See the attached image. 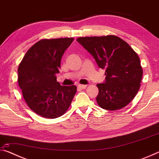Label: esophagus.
<instances>
[{
  "label": "esophagus",
  "mask_w": 159,
  "mask_h": 159,
  "mask_svg": "<svg viewBox=\"0 0 159 159\" xmlns=\"http://www.w3.org/2000/svg\"><path fill=\"white\" fill-rule=\"evenodd\" d=\"M86 87H87V85H78V88L79 89H85V88H86Z\"/></svg>",
  "instance_id": "34e87169"
}]
</instances>
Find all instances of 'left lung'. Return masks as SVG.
I'll use <instances>...</instances> for the list:
<instances>
[{
	"label": "left lung",
	"mask_w": 159,
	"mask_h": 159,
	"mask_svg": "<svg viewBox=\"0 0 159 159\" xmlns=\"http://www.w3.org/2000/svg\"><path fill=\"white\" fill-rule=\"evenodd\" d=\"M76 41L93 55L99 68L105 69V81L97 84L98 105L110 111L127 106L138 93L143 74L138 54L114 35L80 37Z\"/></svg>",
	"instance_id": "obj_1"
}]
</instances>
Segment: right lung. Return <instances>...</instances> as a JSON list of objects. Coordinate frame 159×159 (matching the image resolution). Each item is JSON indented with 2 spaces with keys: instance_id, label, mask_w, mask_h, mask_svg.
I'll use <instances>...</instances> for the list:
<instances>
[{
  "instance_id": "obj_1",
  "label": "right lung",
  "mask_w": 159,
  "mask_h": 159,
  "mask_svg": "<svg viewBox=\"0 0 159 159\" xmlns=\"http://www.w3.org/2000/svg\"><path fill=\"white\" fill-rule=\"evenodd\" d=\"M74 38L43 39L29 48L18 67V83L32 111L42 117L62 116L71 104L76 86H63L56 74Z\"/></svg>"
}]
</instances>
